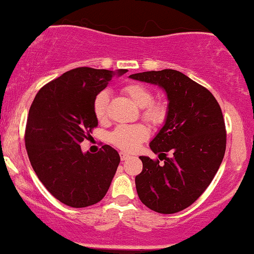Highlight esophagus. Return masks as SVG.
<instances>
[{"label": "esophagus", "instance_id": "esophagus-1", "mask_svg": "<svg viewBox=\"0 0 254 254\" xmlns=\"http://www.w3.org/2000/svg\"><path fill=\"white\" fill-rule=\"evenodd\" d=\"M119 156H121V160L122 161H127V160H129V158L131 157L129 154H127V152H119Z\"/></svg>", "mask_w": 254, "mask_h": 254}]
</instances>
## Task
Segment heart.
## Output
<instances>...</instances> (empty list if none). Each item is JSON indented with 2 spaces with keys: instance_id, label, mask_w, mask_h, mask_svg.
Returning <instances> with one entry per match:
<instances>
[{
  "instance_id": "obj_1",
  "label": "heart",
  "mask_w": 254,
  "mask_h": 254,
  "mask_svg": "<svg viewBox=\"0 0 254 254\" xmlns=\"http://www.w3.org/2000/svg\"><path fill=\"white\" fill-rule=\"evenodd\" d=\"M124 93L127 96L138 108H143V118L150 122L151 124H162L166 119L167 110L161 103H152V93L144 85L131 82L125 85ZM110 100L108 91H102L97 94L93 102V112L98 121H104L106 117V109ZM149 136V131L143 124L119 125L110 133V142L115 146L124 151H135L143 140Z\"/></svg>"
}]
</instances>
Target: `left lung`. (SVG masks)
Wrapping results in <instances>:
<instances>
[{
  "label": "left lung",
  "instance_id": "obj_1",
  "mask_svg": "<svg viewBox=\"0 0 254 254\" xmlns=\"http://www.w3.org/2000/svg\"><path fill=\"white\" fill-rule=\"evenodd\" d=\"M130 78L157 85L167 94L164 125L150 142L164 163L139 156L143 170L135 182L139 200L148 208L173 214L195 202L214 179L226 150L224 116L207 88L175 69Z\"/></svg>",
  "mask_w": 254,
  "mask_h": 254
}]
</instances>
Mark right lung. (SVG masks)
Segmentation results:
<instances>
[{"mask_svg":"<svg viewBox=\"0 0 254 254\" xmlns=\"http://www.w3.org/2000/svg\"><path fill=\"white\" fill-rule=\"evenodd\" d=\"M127 72L79 67L45 85L33 100L24 136L27 154L42 185L66 206H92L108 193L119 154L108 144L97 154L82 152L79 144L98 125L94 98Z\"/></svg>","mask_w":254,"mask_h":254,"instance_id":"add662e5","label":"right lung"}]
</instances>
